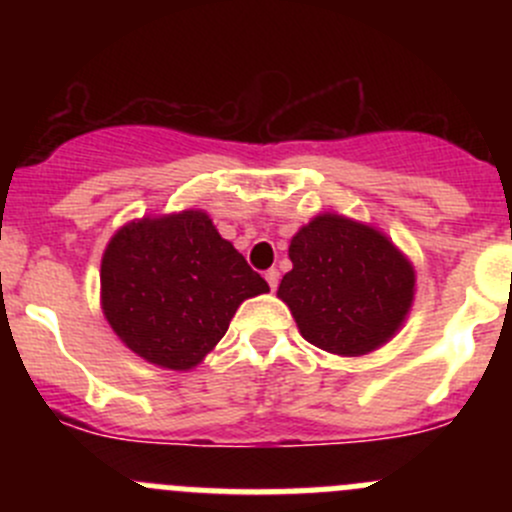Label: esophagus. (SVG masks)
<instances>
[{"label": "esophagus", "mask_w": 512, "mask_h": 512, "mask_svg": "<svg viewBox=\"0 0 512 512\" xmlns=\"http://www.w3.org/2000/svg\"><path fill=\"white\" fill-rule=\"evenodd\" d=\"M265 280H267V285H270L272 292H275L277 285H280V272H277L275 267H272V270L265 272Z\"/></svg>", "instance_id": "obj_1"}]
</instances>
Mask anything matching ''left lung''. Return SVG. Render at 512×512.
Segmentation results:
<instances>
[{
  "mask_svg": "<svg viewBox=\"0 0 512 512\" xmlns=\"http://www.w3.org/2000/svg\"><path fill=\"white\" fill-rule=\"evenodd\" d=\"M280 294L302 337L332 354L374 352L394 337L414 299V270L374 227L319 215L289 242Z\"/></svg>",
  "mask_w": 512,
  "mask_h": 512,
  "instance_id": "1",
  "label": "left lung"
}]
</instances>
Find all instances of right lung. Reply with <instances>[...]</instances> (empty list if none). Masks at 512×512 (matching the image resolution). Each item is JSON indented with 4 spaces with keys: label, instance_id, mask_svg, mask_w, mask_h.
Instances as JSON below:
<instances>
[{
    "label": "right lung",
    "instance_id": "right-lung-1",
    "mask_svg": "<svg viewBox=\"0 0 512 512\" xmlns=\"http://www.w3.org/2000/svg\"><path fill=\"white\" fill-rule=\"evenodd\" d=\"M262 292L270 285L200 210L126 225L103 252L108 324L128 349L165 369L203 361L242 299Z\"/></svg>",
    "mask_w": 512,
    "mask_h": 512
}]
</instances>
